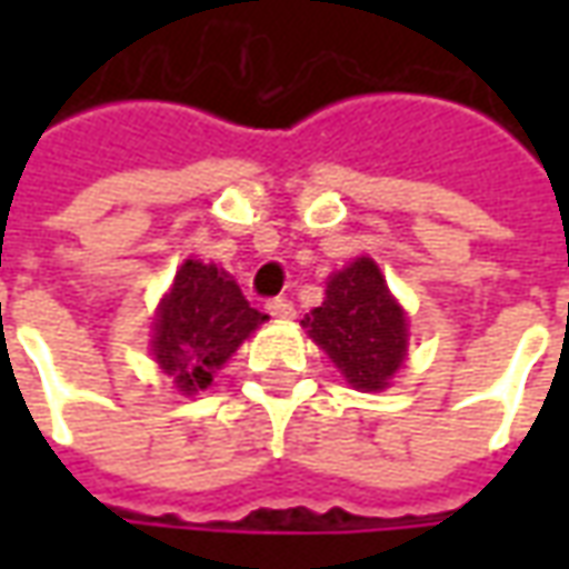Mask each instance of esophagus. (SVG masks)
I'll return each instance as SVG.
<instances>
[{
    "mask_svg": "<svg viewBox=\"0 0 569 569\" xmlns=\"http://www.w3.org/2000/svg\"><path fill=\"white\" fill-rule=\"evenodd\" d=\"M268 313H271L273 320H292L296 317V305L289 298H273V301H268Z\"/></svg>",
    "mask_w": 569,
    "mask_h": 569,
    "instance_id": "obj_1",
    "label": "esophagus"
}]
</instances>
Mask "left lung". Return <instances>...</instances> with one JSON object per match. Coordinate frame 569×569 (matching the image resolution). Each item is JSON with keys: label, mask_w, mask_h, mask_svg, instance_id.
<instances>
[{"label": "left lung", "mask_w": 569, "mask_h": 569, "mask_svg": "<svg viewBox=\"0 0 569 569\" xmlns=\"http://www.w3.org/2000/svg\"><path fill=\"white\" fill-rule=\"evenodd\" d=\"M308 335L329 353L347 383L362 393L390 387L406 362V310L390 296L381 268L359 256L329 277L326 301L301 320Z\"/></svg>", "instance_id": "1"}]
</instances>
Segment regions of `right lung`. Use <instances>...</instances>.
Returning a JSON list of instances; mask_svg holds the SVG:
<instances>
[{"mask_svg":"<svg viewBox=\"0 0 569 569\" xmlns=\"http://www.w3.org/2000/svg\"><path fill=\"white\" fill-rule=\"evenodd\" d=\"M264 320L268 313L249 308L240 286L222 268L186 259L154 313L151 357L179 393L191 396L210 387L216 369Z\"/></svg>","mask_w":569,"mask_h":569,"instance_id":"obj_1","label":"right lung"}]
</instances>
